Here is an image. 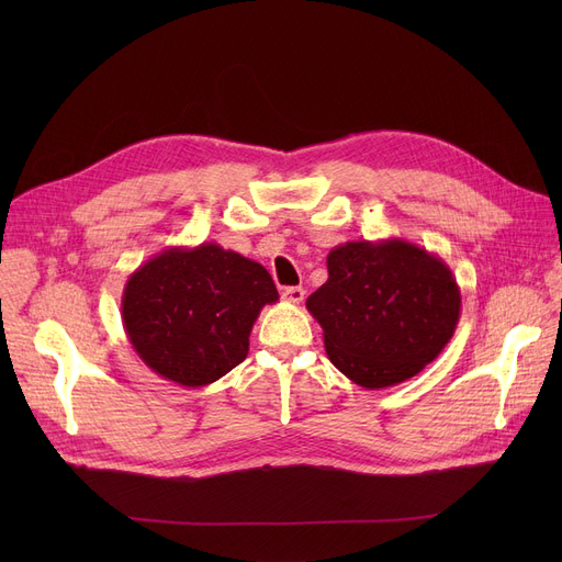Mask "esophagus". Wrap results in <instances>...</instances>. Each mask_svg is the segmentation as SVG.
I'll return each instance as SVG.
<instances>
[{
  "mask_svg": "<svg viewBox=\"0 0 562 562\" xmlns=\"http://www.w3.org/2000/svg\"><path fill=\"white\" fill-rule=\"evenodd\" d=\"M282 299H284L286 303L299 305V303L305 301V289H303V286H286V289L282 291Z\"/></svg>",
  "mask_w": 562,
  "mask_h": 562,
  "instance_id": "obj_1",
  "label": "esophagus"
}]
</instances>
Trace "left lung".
I'll return each instance as SVG.
<instances>
[{"label":"left lung","instance_id":"1","mask_svg":"<svg viewBox=\"0 0 562 562\" xmlns=\"http://www.w3.org/2000/svg\"><path fill=\"white\" fill-rule=\"evenodd\" d=\"M460 286L449 266L403 239L346 241L328 282L307 299L330 362L356 385L382 390L417 375L451 341Z\"/></svg>","mask_w":562,"mask_h":562}]
</instances>
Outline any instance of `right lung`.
<instances>
[{
	"instance_id": "obj_1",
	"label": "right lung",
	"mask_w": 562,
	"mask_h": 562,
	"mask_svg": "<svg viewBox=\"0 0 562 562\" xmlns=\"http://www.w3.org/2000/svg\"><path fill=\"white\" fill-rule=\"evenodd\" d=\"M278 299L261 263L206 241L172 246L140 263L121 310L145 367L182 387H204L246 360L261 307Z\"/></svg>"
}]
</instances>
